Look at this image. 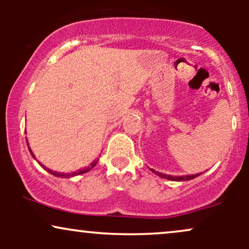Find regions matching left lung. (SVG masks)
<instances>
[{
    "label": "left lung",
    "instance_id": "1",
    "mask_svg": "<svg viewBox=\"0 0 249 249\" xmlns=\"http://www.w3.org/2000/svg\"><path fill=\"white\" fill-rule=\"evenodd\" d=\"M150 170L152 171L154 174H157V176L160 177V178L172 180V181H186V180L196 178V177H199L200 174H201V173H198V174H190V176H171V174H164L161 172H157V171H154L153 168H150Z\"/></svg>",
    "mask_w": 249,
    "mask_h": 249
}]
</instances>
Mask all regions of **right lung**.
Returning <instances> with one entry per match:
<instances>
[{"mask_svg": "<svg viewBox=\"0 0 249 249\" xmlns=\"http://www.w3.org/2000/svg\"><path fill=\"white\" fill-rule=\"evenodd\" d=\"M28 144V147H29V142H27ZM29 151H30V153H31V156H33V158L34 159H36V157H35V154L33 153V151L30 150V147H29ZM97 162H98V158L97 159H95V160H93L92 162H91L90 165H89V166H87V167H84V168H82V170H78V171H76V172H72V173H61V172H56V171H53V170H50V168H47L44 166V165L42 164V162H39L38 161V164L41 165V166L44 168V170H47L48 172L49 173H51L53 174V176H55V177H58V178H71V177H75V176H79V174H83V173H87V172H89V171L91 170V168H93L96 166V164Z\"/></svg>", "mask_w": 249, "mask_h": 249, "instance_id": "obj_1", "label": "right lung"}]
</instances>
